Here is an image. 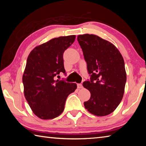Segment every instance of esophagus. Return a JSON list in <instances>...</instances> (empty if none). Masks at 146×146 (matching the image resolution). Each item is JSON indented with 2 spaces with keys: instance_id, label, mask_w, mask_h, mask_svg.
I'll return each instance as SVG.
<instances>
[{
  "instance_id": "34e87169",
  "label": "esophagus",
  "mask_w": 146,
  "mask_h": 146,
  "mask_svg": "<svg viewBox=\"0 0 146 146\" xmlns=\"http://www.w3.org/2000/svg\"><path fill=\"white\" fill-rule=\"evenodd\" d=\"M77 88L78 89H82L83 88V86L81 84H77Z\"/></svg>"
}]
</instances>
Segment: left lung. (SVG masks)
<instances>
[{
	"label": "left lung",
	"instance_id": "left-lung-1",
	"mask_svg": "<svg viewBox=\"0 0 146 146\" xmlns=\"http://www.w3.org/2000/svg\"><path fill=\"white\" fill-rule=\"evenodd\" d=\"M77 40L90 75V80L82 84L91 93L84 107L96 116L108 115L123 98L126 82L124 60L113 44L95 35H78Z\"/></svg>",
	"mask_w": 146,
	"mask_h": 146
}]
</instances>
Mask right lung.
Segmentation results:
<instances>
[{
  "instance_id": "1",
  "label": "right lung",
  "mask_w": 146,
  "mask_h": 146,
  "mask_svg": "<svg viewBox=\"0 0 146 146\" xmlns=\"http://www.w3.org/2000/svg\"><path fill=\"white\" fill-rule=\"evenodd\" d=\"M75 35L60 36L36 46L27 59L23 76L24 93L34 114L41 119H53L63 112L66 98L76 89L75 83L55 80L66 75L63 54Z\"/></svg>"
}]
</instances>
